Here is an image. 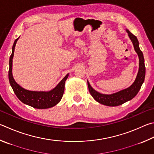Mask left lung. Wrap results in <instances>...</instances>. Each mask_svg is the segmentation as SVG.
Returning a JSON list of instances; mask_svg holds the SVG:
<instances>
[{
  "instance_id": "obj_1",
  "label": "left lung",
  "mask_w": 154,
  "mask_h": 154,
  "mask_svg": "<svg viewBox=\"0 0 154 154\" xmlns=\"http://www.w3.org/2000/svg\"><path fill=\"white\" fill-rule=\"evenodd\" d=\"M128 35L129 36L131 40L132 41L133 44L134 48L136 52L137 53L138 57L139 58V69L137 76L136 77V79L131 86L123 90L120 91L117 93L106 95L102 94L99 92L91 88V86L88 82V88L89 93L91 95V96L94 97L95 100H96L97 102L100 104H104L108 106H117L124 104L125 102L128 101L133 99L135 97L141 89V87L143 84L145 79V66L144 63V57L143 52L139 48V41L135 35H134L133 33H131L129 31L127 30Z\"/></svg>"
}]
</instances>
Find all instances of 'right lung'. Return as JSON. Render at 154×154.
Listing matches in <instances>:
<instances>
[{"instance_id": "1", "label": "right lung", "mask_w": 154, "mask_h": 154, "mask_svg": "<svg viewBox=\"0 0 154 154\" xmlns=\"http://www.w3.org/2000/svg\"><path fill=\"white\" fill-rule=\"evenodd\" d=\"M19 39L17 38L14 42L12 54L9 59V79L11 86L12 87L14 93L15 94L19 100L26 104L32 106L33 108L38 109H46L53 107L57 105L62 99L63 95L65 90V83L68 78L67 74L60 81L55 88L49 91H33L26 90L18 85L14 80L12 74L13 58L14 55V50L16 45L17 41Z\"/></svg>"}]
</instances>
